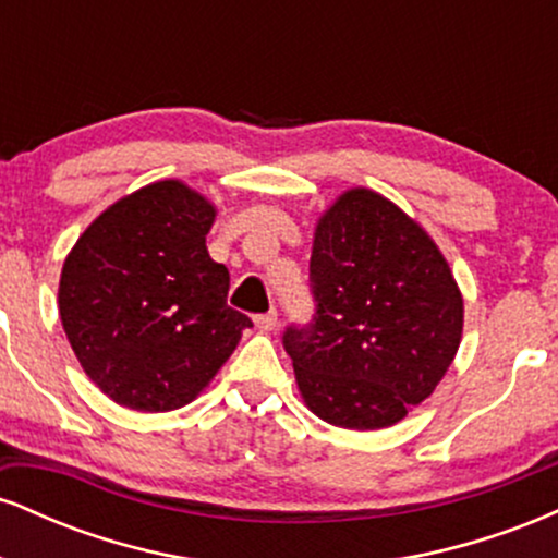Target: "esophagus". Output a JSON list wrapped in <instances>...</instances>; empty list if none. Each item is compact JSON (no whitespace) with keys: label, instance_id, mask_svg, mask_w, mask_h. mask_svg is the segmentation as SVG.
I'll list each match as a JSON object with an SVG mask.
<instances>
[{"label":"esophagus","instance_id":"esophagus-1","mask_svg":"<svg viewBox=\"0 0 558 558\" xmlns=\"http://www.w3.org/2000/svg\"><path fill=\"white\" fill-rule=\"evenodd\" d=\"M254 325H257V328L265 330V332L275 330V328H278V312L270 310V312H265V315H257V317H254Z\"/></svg>","mask_w":558,"mask_h":558}]
</instances>
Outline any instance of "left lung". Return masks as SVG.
Segmentation results:
<instances>
[{
	"instance_id": "8db88e82",
	"label": "left lung",
	"mask_w": 558,
	"mask_h": 558,
	"mask_svg": "<svg viewBox=\"0 0 558 558\" xmlns=\"http://www.w3.org/2000/svg\"><path fill=\"white\" fill-rule=\"evenodd\" d=\"M315 317L283 345L301 399L319 420L380 430L444 380L462 341L464 301L417 220L351 189L317 220L310 259Z\"/></svg>"
}]
</instances>
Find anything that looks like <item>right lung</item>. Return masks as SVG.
<instances>
[{
	"mask_svg": "<svg viewBox=\"0 0 558 558\" xmlns=\"http://www.w3.org/2000/svg\"><path fill=\"white\" fill-rule=\"evenodd\" d=\"M215 215L181 181L149 183L96 217L62 265V328L120 407H185L252 328L228 306V267L207 252Z\"/></svg>",
	"mask_w": 558,
	"mask_h": 558,
	"instance_id": "obj_1",
	"label": "right lung"
}]
</instances>
